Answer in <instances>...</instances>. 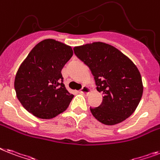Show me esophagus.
<instances>
[{"instance_id":"34e87169","label":"esophagus","mask_w":160,"mask_h":160,"mask_svg":"<svg viewBox=\"0 0 160 160\" xmlns=\"http://www.w3.org/2000/svg\"><path fill=\"white\" fill-rule=\"evenodd\" d=\"M90 91H91V90H90V89H89L88 86H86V85L83 86L82 89L80 90V93H84H84H90Z\"/></svg>"}]
</instances>
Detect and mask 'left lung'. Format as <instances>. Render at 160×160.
Here are the masks:
<instances>
[{
	"label": "left lung",
	"mask_w": 160,
	"mask_h": 160,
	"mask_svg": "<svg viewBox=\"0 0 160 160\" xmlns=\"http://www.w3.org/2000/svg\"><path fill=\"white\" fill-rule=\"evenodd\" d=\"M75 54L89 67L97 90L103 93L98 108H90L93 116L102 124L116 125L129 118L143 93L138 68L115 47L94 42L74 48Z\"/></svg>",
	"instance_id": "left-lung-1"
}]
</instances>
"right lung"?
I'll list each match as a JSON object with an SVG mask.
<instances>
[{
  "label": "right lung",
  "instance_id": "add662e5",
  "mask_svg": "<svg viewBox=\"0 0 160 160\" xmlns=\"http://www.w3.org/2000/svg\"><path fill=\"white\" fill-rule=\"evenodd\" d=\"M73 55L71 46L44 39L19 66L15 78L17 98L28 112L52 119L67 110L74 95L63 84L62 70Z\"/></svg>",
  "mask_w": 160,
  "mask_h": 160
}]
</instances>
